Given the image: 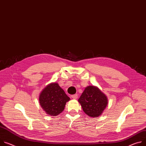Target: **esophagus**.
Listing matches in <instances>:
<instances>
[{"label":"esophagus","instance_id":"obj_1","mask_svg":"<svg viewBox=\"0 0 146 146\" xmlns=\"http://www.w3.org/2000/svg\"><path fill=\"white\" fill-rule=\"evenodd\" d=\"M71 97L73 99H77V97H78V95L77 94H74V95H72Z\"/></svg>","mask_w":146,"mask_h":146}]
</instances>
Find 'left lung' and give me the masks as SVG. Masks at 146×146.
<instances>
[{"instance_id":"left-lung-1","label":"left lung","mask_w":146,"mask_h":146,"mask_svg":"<svg viewBox=\"0 0 146 146\" xmlns=\"http://www.w3.org/2000/svg\"><path fill=\"white\" fill-rule=\"evenodd\" d=\"M78 101L83 111L92 117L100 116L108 104L107 96L94 86L86 87Z\"/></svg>"}]
</instances>
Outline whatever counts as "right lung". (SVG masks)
I'll return each mask as SVG.
<instances>
[{"label": "right lung", "mask_w": 146, "mask_h": 146, "mask_svg": "<svg viewBox=\"0 0 146 146\" xmlns=\"http://www.w3.org/2000/svg\"><path fill=\"white\" fill-rule=\"evenodd\" d=\"M70 98L58 83H51L40 92L39 102L45 113L52 116L60 114L64 109Z\"/></svg>", "instance_id": "obj_1"}]
</instances>
